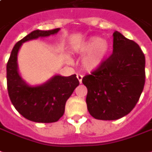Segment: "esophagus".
Returning <instances> with one entry per match:
<instances>
[{"instance_id": "obj_1", "label": "esophagus", "mask_w": 152, "mask_h": 152, "mask_svg": "<svg viewBox=\"0 0 152 152\" xmlns=\"http://www.w3.org/2000/svg\"><path fill=\"white\" fill-rule=\"evenodd\" d=\"M77 77L78 81H79V83H82V80H83V75H77Z\"/></svg>"}]
</instances>
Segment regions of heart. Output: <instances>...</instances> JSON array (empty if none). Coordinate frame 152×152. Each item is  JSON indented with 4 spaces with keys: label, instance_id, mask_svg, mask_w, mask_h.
Instances as JSON below:
<instances>
[{
    "label": "heart",
    "instance_id": "b5f03b06",
    "mask_svg": "<svg viewBox=\"0 0 152 152\" xmlns=\"http://www.w3.org/2000/svg\"><path fill=\"white\" fill-rule=\"evenodd\" d=\"M109 51L108 43L97 36L91 37L77 48V53L86 55L82 60V66L87 71H94L99 69L104 62Z\"/></svg>",
    "mask_w": 152,
    "mask_h": 152
}]
</instances>
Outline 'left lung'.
<instances>
[{"instance_id":"1","label":"left lung","mask_w":152,"mask_h":152,"mask_svg":"<svg viewBox=\"0 0 152 152\" xmlns=\"http://www.w3.org/2000/svg\"><path fill=\"white\" fill-rule=\"evenodd\" d=\"M87 109L98 120H117L129 113L145 84V56L138 44L113 33V54L96 70L83 77Z\"/></svg>"}]
</instances>
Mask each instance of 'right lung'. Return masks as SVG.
Listing matches in <instances>:
<instances>
[{"instance_id": "add662e5", "label": "right lung", "mask_w": 152, "mask_h": 152, "mask_svg": "<svg viewBox=\"0 0 152 152\" xmlns=\"http://www.w3.org/2000/svg\"><path fill=\"white\" fill-rule=\"evenodd\" d=\"M60 28L36 30L14 45L6 65L7 89L12 104L27 120L40 123L56 122L65 113V103L78 86L76 75L69 77L55 75L43 85L31 87L23 80L18 70V53L26 41L56 34Z\"/></svg>"}]
</instances>
